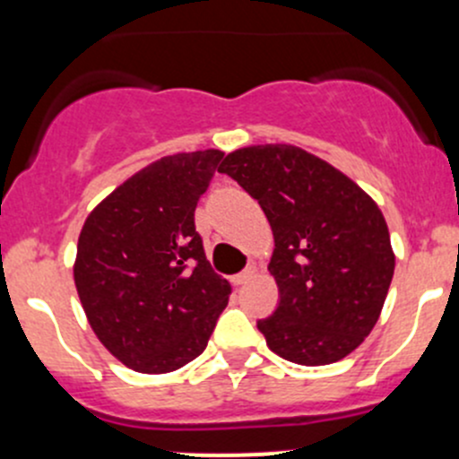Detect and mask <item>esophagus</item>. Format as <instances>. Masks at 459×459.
<instances>
[{"mask_svg": "<svg viewBox=\"0 0 459 459\" xmlns=\"http://www.w3.org/2000/svg\"><path fill=\"white\" fill-rule=\"evenodd\" d=\"M254 273H256V269L247 267V269H243L240 273H236V276H231V282H234V285H245L247 281H252Z\"/></svg>", "mask_w": 459, "mask_h": 459, "instance_id": "esophagus-1", "label": "esophagus"}]
</instances>
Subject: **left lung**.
Returning <instances> with one entry per match:
<instances>
[{
  "instance_id": "1",
  "label": "left lung",
  "mask_w": 459,
  "mask_h": 459,
  "mask_svg": "<svg viewBox=\"0 0 459 459\" xmlns=\"http://www.w3.org/2000/svg\"><path fill=\"white\" fill-rule=\"evenodd\" d=\"M219 172L256 198L273 231L278 307L258 320L267 347L296 365L342 360L377 323L394 278L380 207L296 145L236 150Z\"/></svg>"
}]
</instances>
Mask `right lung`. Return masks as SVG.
<instances>
[{
	"instance_id": "obj_1",
	"label": "right lung",
	"mask_w": 459,
	"mask_h": 459,
	"mask_svg": "<svg viewBox=\"0 0 459 459\" xmlns=\"http://www.w3.org/2000/svg\"><path fill=\"white\" fill-rule=\"evenodd\" d=\"M223 152L174 154L127 178L83 223L74 285L90 327L130 369L168 373L201 356L228 307L195 225Z\"/></svg>"
}]
</instances>
